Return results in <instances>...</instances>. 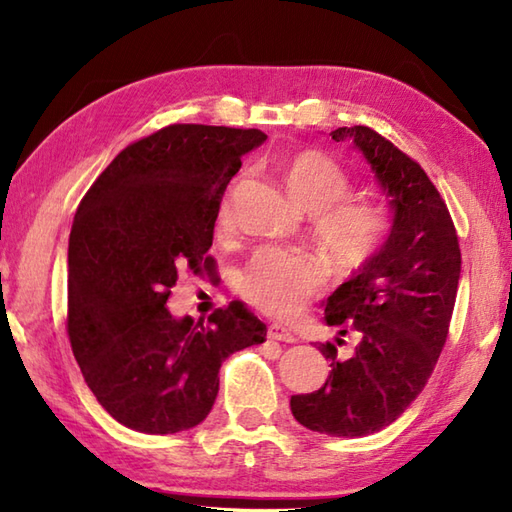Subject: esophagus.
Listing matches in <instances>:
<instances>
[{"instance_id":"34e87169","label":"esophagus","mask_w":512,"mask_h":512,"mask_svg":"<svg viewBox=\"0 0 512 512\" xmlns=\"http://www.w3.org/2000/svg\"><path fill=\"white\" fill-rule=\"evenodd\" d=\"M268 339L284 341V343H297V336L292 334L288 328H284V325H277V323L268 325Z\"/></svg>"}]
</instances>
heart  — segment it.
Listing matches in <instances>:
<instances>
[{"mask_svg":"<svg viewBox=\"0 0 512 512\" xmlns=\"http://www.w3.org/2000/svg\"><path fill=\"white\" fill-rule=\"evenodd\" d=\"M288 189L314 215V233L345 266H361L385 244L389 209L367 195H350L354 176L341 160L321 149H301L284 165ZM217 233L233 228V195L226 193L215 215ZM325 286L317 259L277 246H264L248 259L237 290L250 306L273 317H292Z\"/></svg>","mask_w":512,"mask_h":512,"instance_id":"heart-1","label":"heart"}]
</instances>
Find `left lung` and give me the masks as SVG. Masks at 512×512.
I'll return each mask as SVG.
<instances>
[{
  "label": "left lung",
  "instance_id": "left-lung-1",
  "mask_svg": "<svg viewBox=\"0 0 512 512\" xmlns=\"http://www.w3.org/2000/svg\"><path fill=\"white\" fill-rule=\"evenodd\" d=\"M391 195L394 228L378 253L325 301V321L354 334L321 343L330 376L312 394L290 398L292 416L336 438L369 436L405 411L436 367L449 336L460 281V242L436 184L416 160L365 125L339 127Z\"/></svg>",
  "mask_w": 512,
  "mask_h": 512
}]
</instances>
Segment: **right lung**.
I'll return each instance as SVG.
<instances>
[{"label": "right lung", "instance_id": "1", "mask_svg": "<svg viewBox=\"0 0 512 512\" xmlns=\"http://www.w3.org/2000/svg\"><path fill=\"white\" fill-rule=\"evenodd\" d=\"M264 140L259 129L167 125L127 145L76 209L65 330L92 394L129 429L165 436L200 424L224 358L266 341L242 303L198 323L167 310L182 270L211 266L226 184Z\"/></svg>", "mask_w": 512, "mask_h": 512}]
</instances>
